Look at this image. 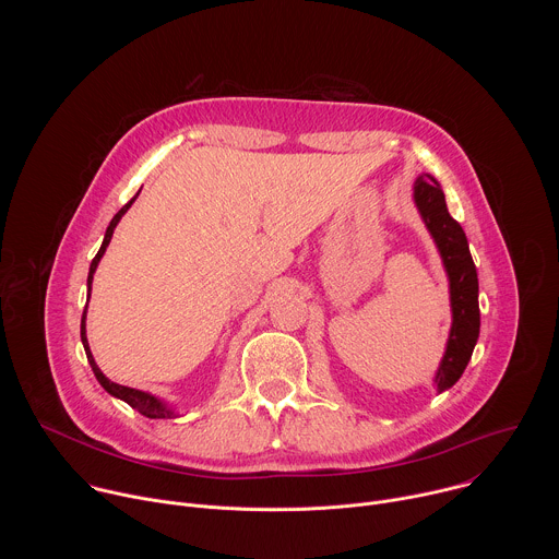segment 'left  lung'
Returning <instances> with one entry per match:
<instances>
[{
  "label": "left lung",
  "mask_w": 559,
  "mask_h": 559,
  "mask_svg": "<svg viewBox=\"0 0 559 559\" xmlns=\"http://www.w3.org/2000/svg\"><path fill=\"white\" fill-rule=\"evenodd\" d=\"M416 205L433 236L451 285L453 325L444 358L438 367V391L453 386L464 373L473 347L480 336V305H477V272L460 223L449 214L444 194L433 177H418L414 186Z\"/></svg>",
  "instance_id": "obj_1"
}]
</instances>
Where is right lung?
<instances>
[{
	"label": "right lung",
	"mask_w": 559,
	"mask_h": 559,
	"mask_svg": "<svg viewBox=\"0 0 559 559\" xmlns=\"http://www.w3.org/2000/svg\"><path fill=\"white\" fill-rule=\"evenodd\" d=\"M136 197H139V192H136ZM134 197V199H136ZM134 199H130L115 216H112V221H110V225H108V229H106V236H104V243H102V248H99V252H97V257L93 259V263H91V272H88V298H91V285H93V274H95V270H97V265H99V261H102V257H104V252H106V248H108V243H110V238H112V231H115V227H117V223H119V218L128 212V207L132 205V201ZM82 343H84V349H86V356H88V362H91V367H93V373L97 376V380L102 382V386L110 393V395H115V397H121L123 403H128L132 409H136L141 416H145V418H173V412L162 403V401H156L154 395H150V393H145V391H139V389H130V386H123V384H117V382H112V380H108L104 373H102V369L97 367V362H95V358H93V354H91V347H88V338H86V309H84V316H82Z\"/></svg>",
	"instance_id": "1"
}]
</instances>
